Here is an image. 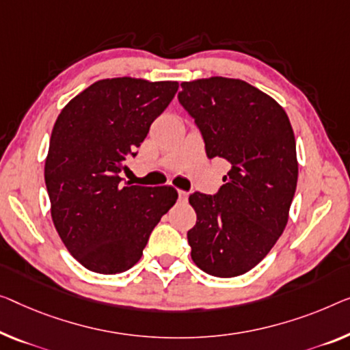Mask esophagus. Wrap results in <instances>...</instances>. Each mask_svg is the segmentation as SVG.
<instances>
[{
  "instance_id": "obj_1",
  "label": "esophagus",
  "mask_w": 350,
  "mask_h": 350,
  "mask_svg": "<svg viewBox=\"0 0 350 350\" xmlns=\"http://www.w3.org/2000/svg\"><path fill=\"white\" fill-rule=\"evenodd\" d=\"M179 198L182 201H187V200H189V193L184 191V190H179Z\"/></svg>"
}]
</instances>
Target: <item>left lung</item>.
Segmentation results:
<instances>
[{
    "instance_id": "left-lung-1",
    "label": "left lung",
    "mask_w": 350,
    "mask_h": 350,
    "mask_svg": "<svg viewBox=\"0 0 350 350\" xmlns=\"http://www.w3.org/2000/svg\"><path fill=\"white\" fill-rule=\"evenodd\" d=\"M177 100L200 130L208 159L231 170L213 195L191 193V259L232 278L258 265L283 234L299 176L288 114L272 97L234 78L185 81Z\"/></svg>"
}]
</instances>
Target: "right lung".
I'll use <instances>...</instances> for the list:
<instances>
[{"label": "right lung", "mask_w": 350, "mask_h": 350, "mask_svg": "<svg viewBox=\"0 0 350 350\" xmlns=\"http://www.w3.org/2000/svg\"><path fill=\"white\" fill-rule=\"evenodd\" d=\"M179 83L111 78L96 81L56 119L45 160L51 218L78 262L96 273L133 267L150 232L176 204L173 187L122 184L150 124Z\"/></svg>", "instance_id": "obj_1"}]
</instances>
